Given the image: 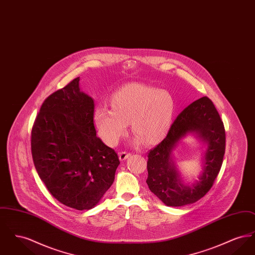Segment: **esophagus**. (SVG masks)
Wrapping results in <instances>:
<instances>
[{"instance_id":"obj_1","label":"esophagus","mask_w":255,"mask_h":255,"mask_svg":"<svg viewBox=\"0 0 255 255\" xmlns=\"http://www.w3.org/2000/svg\"><path fill=\"white\" fill-rule=\"evenodd\" d=\"M129 157H131V153H128V152H125V151H122V152L120 153V159L122 161L127 159Z\"/></svg>"}]
</instances>
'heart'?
I'll return each mask as SVG.
<instances>
[{
    "instance_id": "1",
    "label": "heart",
    "mask_w": 255,
    "mask_h": 255,
    "mask_svg": "<svg viewBox=\"0 0 255 255\" xmlns=\"http://www.w3.org/2000/svg\"><path fill=\"white\" fill-rule=\"evenodd\" d=\"M111 110L98 107L95 122L98 133L110 146L117 145L126 133L128 122L135 133L133 141L151 143L166 132L176 103L166 89L131 83L120 88L110 99Z\"/></svg>"
}]
</instances>
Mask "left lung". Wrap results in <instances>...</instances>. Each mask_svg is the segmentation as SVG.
I'll list each match as a JSON object with an SVG mask.
<instances>
[{
  "label": "left lung",
  "instance_id": "8db88e82",
  "mask_svg": "<svg viewBox=\"0 0 255 255\" xmlns=\"http://www.w3.org/2000/svg\"><path fill=\"white\" fill-rule=\"evenodd\" d=\"M189 134L205 146L202 172L193 184L182 181L172 154ZM225 149V127L214 104L206 97L196 100L177 117L164 139L148 153L146 182L149 189L166 206L193 204L211 188L221 169Z\"/></svg>",
  "mask_w": 255,
  "mask_h": 255
}]
</instances>
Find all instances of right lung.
I'll return each mask as SVG.
<instances>
[{
  "mask_svg": "<svg viewBox=\"0 0 255 255\" xmlns=\"http://www.w3.org/2000/svg\"><path fill=\"white\" fill-rule=\"evenodd\" d=\"M73 79L42 104L31 132V153L40 179L57 201L91 209L115 181L121 161L97 135L94 99Z\"/></svg>",
  "mask_w": 255,
  "mask_h": 255,
  "instance_id": "obj_1",
  "label": "right lung"
}]
</instances>
